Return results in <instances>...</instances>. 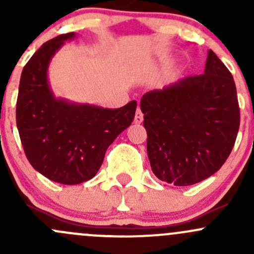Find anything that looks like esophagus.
<instances>
[{"mask_svg": "<svg viewBox=\"0 0 254 254\" xmlns=\"http://www.w3.org/2000/svg\"><path fill=\"white\" fill-rule=\"evenodd\" d=\"M142 120H143V114H142L141 109L137 108L136 114H135V119H134V122L136 123V124H141Z\"/></svg>", "mask_w": 254, "mask_h": 254, "instance_id": "obj_1", "label": "esophagus"}]
</instances>
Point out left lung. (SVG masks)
I'll return each mask as SVG.
<instances>
[{"instance_id":"8db88e82","label":"left lung","mask_w":254,"mask_h":254,"mask_svg":"<svg viewBox=\"0 0 254 254\" xmlns=\"http://www.w3.org/2000/svg\"><path fill=\"white\" fill-rule=\"evenodd\" d=\"M140 107L148 160L161 181L178 187L199 183L231 153L240 127L236 86L212 50L203 75L147 92Z\"/></svg>"}]
</instances>
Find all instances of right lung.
Listing matches in <instances>:
<instances>
[{"instance_id":"add662e5","label":"right lung","mask_w":254,"mask_h":254,"mask_svg":"<svg viewBox=\"0 0 254 254\" xmlns=\"http://www.w3.org/2000/svg\"><path fill=\"white\" fill-rule=\"evenodd\" d=\"M75 33L61 34L35 51L22 71L16 120L30 165L50 181L79 184L97 175L109 145L130 127L136 101L117 109L78 104L54 96L51 59Z\"/></svg>"}]
</instances>
